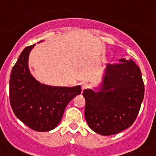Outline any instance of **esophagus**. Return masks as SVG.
<instances>
[{
    "instance_id": "obj_1",
    "label": "esophagus",
    "mask_w": 156,
    "mask_h": 156,
    "mask_svg": "<svg viewBox=\"0 0 156 156\" xmlns=\"http://www.w3.org/2000/svg\"><path fill=\"white\" fill-rule=\"evenodd\" d=\"M81 87H82V90H86V89H87V88H89V84L87 83H82V85H81Z\"/></svg>"
}]
</instances>
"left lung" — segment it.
I'll return each mask as SVG.
<instances>
[{
	"instance_id": "1",
	"label": "left lung",
	"mask_w": 156,
	"mask_h": 156,
	"mask_svg": "<svg viewBox=\"0 0 156 156\" xmlns=\"http://www.w3.org/2000/svg\"><path fill=\"white\" fill-rule=\"evenodd\" d=\"M108 64L100 91L83 90L88 126L101 135H112L130 127L144 97V83L133 60Z\"/></svg>"
}]
</instances>
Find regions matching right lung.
<instances>
[{"label":"right lung","instance_id":"obj_1","mask_svg":"<svg viewBox=\"0 0 156 156\" xmlns=\"http://www.w3.org/2000/svg\"><path fill=\"white\" fill-rule=\"evenodd\" d=\"M35 44L25 48L11 71L9 102L15 116L26 126L39 132L56 128L66 107L81 94V87H57L41 84L28 69V56Z\"/></svg>","mask_w":156,"mask_h":156}]
</instances>
